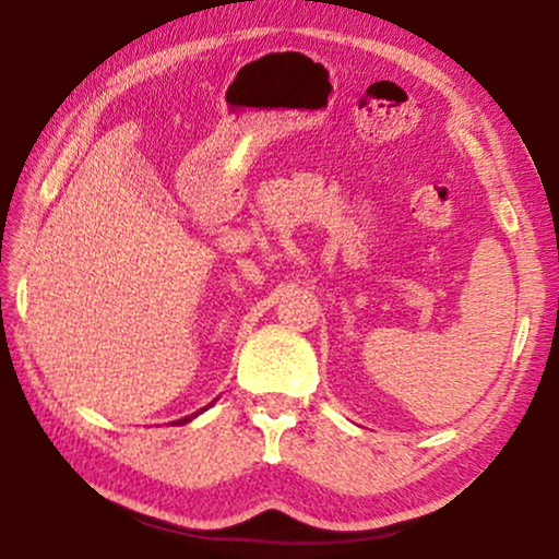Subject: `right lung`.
Instances as JSON below:
<instances>
[{
  "label": "right lung",
  "mask_w": 559,
  "mask_h": 559,
  "mask_svg": "<svg viewBox=\"0 0 559 559\" xmlns=\"http://www.w3.org/2000/svg\"><path fill=\"white\" fill-rule=\"evenodd\" d=\"M213 402H216V400H213ZM209 407H211V404H209ZM203 409H205V407H203ZM203 409H201V412H203ZM201 412H195V415H201ZM195 415H188V417H182V419H178V425H186V423H190V419H193Z\"/></svg>",
  "instance_id": "obj_1"
}]
</instances>
